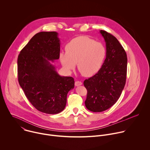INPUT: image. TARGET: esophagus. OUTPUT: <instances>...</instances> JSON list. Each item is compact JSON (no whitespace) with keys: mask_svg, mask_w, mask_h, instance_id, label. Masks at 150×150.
Here are the masks:
<instances>
[{"mask_svg":"<svg viewBox=\"0 0 150 150\" xmlns=\"http://www.w3.org/2000/svg\"><path fill=\"white\" fill-rule=\"evenodd\" d=\"M82 84V83L81 82V81H76L75 82V85L76 87H78V86H79V85H81Z\"/></svg>","mask_w":150,"mask_h":150,"instance_id":"1","label":"esophagus"}]
</instances>
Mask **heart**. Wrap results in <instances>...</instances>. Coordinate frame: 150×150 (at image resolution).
I'll return each mask as SVG.
<instances>
[{
  "label": "heart",
  "mask_w": 150,
  "mask_h": 150,
  "mask_svg": "<svg viewBox=\"0 0 150 150\" xmlns=\"http://www.w3.org/2000/svg\"><path fill=\"white\" fill-rule=\"evenodd\" d=\"M66 53H61L59 59L63 68L71 72L75 68L84 76H91L101 68L106 50L101 42L87 36H79L71 40L65 47Z\"/></svg>",
  "instance_id": "1"
}]
</instances>
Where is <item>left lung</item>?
<instances>
[{"instance_id":"1","label":"left lung","mask_w":150,"mask_h":150,"mask_svg":"<svg viewBox=\"0 0 150 150\" xmlns=\"http://www.w3.org/2000/svg\"><path fill=\"white\" fill-rule=\"evenodd\" d=\"M106 47V57L98 72L83 82L87 90L85 104L93 112L108 110L119 98L124 88L127 73V55L117 39L100 30Z\"/></svg>"}]
</instances>
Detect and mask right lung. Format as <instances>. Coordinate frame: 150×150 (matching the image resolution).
Wrapping results in <instances>:
<instances>
[{
    "label": "right lung",
    "instance_id": "right-lung-1",
    "mask_svg": "<svg viewBox=\"0 0 150 150\" xmlns=\"http://www.w3.org/2000/svg\"><path fill=\"white\" fill-rule=\"evenodd\" d=\"M60 39L55 31L34 35L18 57V78L21 87L34 108L47 114L65 109L68 92L74 88L72 77L62 76L50 63L59 59Z\"/></svg>",
    "mask_w": 150,
    "mask_h": 150
}]
</instances>
